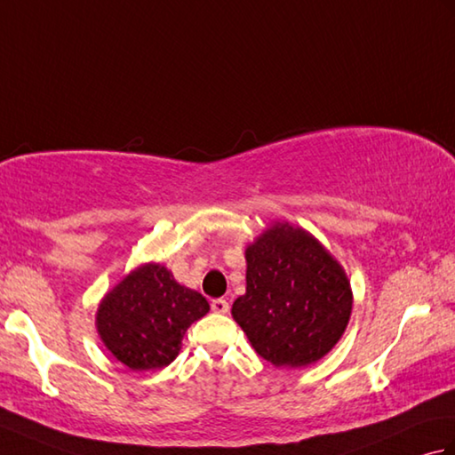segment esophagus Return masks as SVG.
<instances>
[{
	"label": "esophagus",
	"mask_w": 455,
	"mask_h": 455,
	"mask_svg": "<svg viewBox=\"0 0 455 455\" xmlns=\"http://www.w3.org/2000/svg\"><path fill=\"white\" fill-rule=\"evenodd\" d=\"M211 308H212V311H215V313H222V315H225V313H228V303L225 301V299H212V301H211Z\"/></svg>",
	"instance_id": "1"
}]
</instances>
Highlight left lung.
I'll use <instances>...</instances> for the list:
<instances>
[{"label": "left lung", "instance_id": "left-lung-1", "mask_svg": "<svg viewBox=\"0 0 455 455\" xmlns=\"http://www.w3.org/2000/svg\"><path fill=\"white\" fill-rule=\"evenodd\" d=\"M352 287L338 259L305 228L274 222L246 248V293L233 318L275 367H305L340 340Z\"/></svg>", "mask_w": 455, "mask_h": 455}]
</instances>
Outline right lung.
I'll use <instances>...</instances> for the list:
<instances>
[{
    "label": "right lung",
    "mask_w": 455,
    "mask_h": 455,
    "mask_svg": "<svg viewBox=\"0 0 455 455\" xmlns=\"http://www.w3.org/2000/svg\"><path fill=\"white\" fill-rule=\"evenodd\" d=\"M207 313L205 297L180 285L168 267L150 262L132 269L101 299L95 326L121 363L147 371L176 360L183 334Z\"/></svg>",
    "instance_id": "add662e5"
}]
</instances>
